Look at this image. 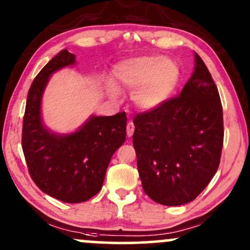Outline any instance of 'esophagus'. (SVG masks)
Wrapping results in <instances>:
<instances>
[{
  "label": "esophagus",
  "instance_id": "esophagus-1",
  "mask_svg": "<svg viewBox=\"0 0 250 250\" xmlns=\"http://www.w3.org/2000/svg\"><path fill=\"white\" fill-rule=\"evenodd\" d=\"M134 130H135L134 123H133V122H128V125H127V136H128V137L133 136Z\"/></svg>",
  "mask_w": 250,
  "mask_h": 250
}]
</instances>
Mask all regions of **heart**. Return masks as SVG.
I'll return each mask as SVG.
<instances>
[{
  "label": "heart",
  "mask_w": 250,
  "mask_h": 250,
  "mask_svg": "<svg viewBox=\"0 0 250 250\" xmlns=\"http://www.w3.org/2000/svg\"><path fill=\"white\" fill-rule=\"evenodd\" d=\"M116 77L123 85L134 89L131 97L137 107L153 110L161 107L173 96L181 80V69L174 60L162 56H140L117 65ZM114 97L120 94L114 82L108 83Z\"/></svg>",
  "instance_id": "1"
}]
</instances>
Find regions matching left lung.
<instances>
[{
	"instance_id": "1",
	"label": "left lung",
	"mask_w": 250,
	"mask_h": 250,
	"mask_svg": "<svg viewBox=\"0 0 250 250\" xmlns=\"http://www.w3.org/2000/svg\"><path fill=\"white\" fill-rule=\"evenodd\" d=\"M133 145L145 193L181 206L196 199L220 165L222 104L213 77L195 53V69L179 96L134 119Z\"/></svg>"
}]
</instances>
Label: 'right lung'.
Instances as JSON below:
<instances>
[{"instance_id": "right-lung-1", "label": "right lung", "mask_w": 250, "mask_h": 250, "mask_svg": "<svg viewBox=\"0 0 250 250\" xmlns=\"http://www.w3.org/2000/svg\"><path fill=\"white\" fill-rule=\"evenodd\" d=\"M67 49L50 60L31 83L22 129L28 170L43 193L67 203L84 202L102 188L111 156L125 141L127 116H90L75 133L60 135L44 127L42 95L51 74L73 65Z\"/></svg>"}]
</instances>
